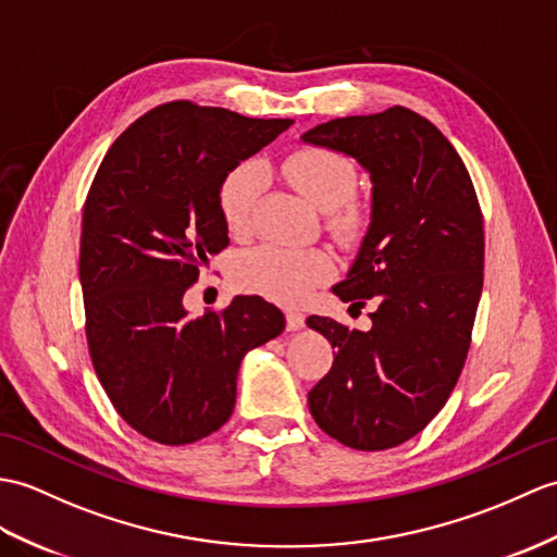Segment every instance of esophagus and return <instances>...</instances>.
<instances>
[{
	"label": "esophagus",
	"mask_w": 557,
	"mask_h": 557,
	"mask_svg": "<svg viewBox=\"0 0 557 557\" xmlns=\"http://www.w3.org/2000/svg\"><path fill=\"white\" fill-rule=\"evenodd\" d=\"M306 325V318L299 310H287V330L289 332H299Z\"/></svg>",
	"instance_id": "esophagus-1"
}]
</instances>
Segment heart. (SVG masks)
<instances>
[{
    "mask_svg": "<svg viewBox=\"0 0 557 557\" xmlns=\"http://www.w3.org/2000/svg\"><path fill=\"white\" fill-rule=\"evenodd\" d=\"M284 175L313 209L334 211L332 227L337 235H358L363 218L356 206L346 203L356 189V175L344 157L327 149L306 147L284 161ZM261 185L263 171L256 161L237 163L220 185V211L227 230L235 235L251 227ZM330 258L322 251L263 244L239 258L237 280L244 289L263 294L268 299L296 304L330 275Z\"/></svg>",
    "mask_w": 557,
    "mask_h": 557,
    "instance_id": "1",
    "label": "heart"
}]
</instances>
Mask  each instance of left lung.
Listing matches in <instances>:
<instances>
[{
	"label": "left lung",
	"instance_id": "8db88e82",
	"mask_svg": "<svg viewBox=\"0 0 557 557\" xmlns=\"http://www.w3.org/2000/svg\"><path fill=\"white\" fill-rule=\"evenodd\" d=\"M301 141L370 175V227L332 292L351 306L377 301L368 332L306 320L334 348L308 392L310 416L348 448H394L444 408L468 358L484 282L480 201L454 145L410 109L334 119Z\"/></svg>",
	"mask_w": 557,
	"mask_h": 557
}]
</instances>
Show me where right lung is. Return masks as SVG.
<instances>
[{
    "label": "right lung",
    "instance_id": "add662e5",
    "mask_svg": "<svg viewBox=\"0 0 557 557\" xmlns=\"http://www.w3.org/2000/svg\"><path fill=\"white\" fill-rule=\"evenodd\" d=\"M292 123L163 103L113 141L89 187L81 235L89 356L119 416L151 442L183 446L220 430L242 358L284 330L282 310L261 296H235L201 318L187 315L183 296L230 244L225 175Z\"/></svg>",
    "mask_w": 557,
    "mask_h": 557
}]
</instances>
